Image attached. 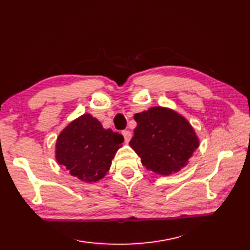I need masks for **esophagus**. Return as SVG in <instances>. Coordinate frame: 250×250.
Returning a JSON list of instances; mask_svg holds the SVG:
<instances>
[{"mask_svg": "<svg viewBox=\"0 0 250 250\" xmlns=\"http://www.w3.org/2000/svg\"><path fill=\"white\" fill-rule=\"evenodd\" d=\"M123 135H124V137H125V142L127 144L131 140V138H132V133L130 132V131H127V130H125V131H123Z\"/></svg>", "mask_w": 250, "mask_h": 250, "instance_id": "34e87169", "label": "esophagus"}]
</instances>
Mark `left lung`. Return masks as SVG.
<instances>
[{"instance_id": "obj_1", "label": "left lung", "mask_w": 250, "mask_h": 250, "mask_svg": "<svg viewBox=\"0 0 250 250\" xmlns=\"http://www.w3.org/2000/svg\"><path fill=\"white\" fill-rule=\"evenodd\" d=\"M137 126L130 146L145 167L161 175L178 172L198 148L193 127L176 112L162 106L134 115Z\"/></svg>"}]
</instances>
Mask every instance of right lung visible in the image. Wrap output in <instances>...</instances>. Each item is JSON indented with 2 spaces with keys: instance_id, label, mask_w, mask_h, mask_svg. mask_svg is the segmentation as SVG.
I'll list each match as a JSON object with an SVG mask.
<instances>
[{
  "instance_id": "right-lung-1",
  "label": "right lung",
  "mask_w": 250,
  "mask_h": 250,
  "mask_svg": "<svg viewBox=\"0 0 250 250\" xmlns=\"http://www.w3.org/2000/svg\"><path fill=\"white\" fill-rule=\"evenodd\" d=\"M123 143L121 134L104 129L98 119L84 114L60 133L56 143V159L70 175L94 183L105 175Z\"/></svg>"
}]
</instances>
